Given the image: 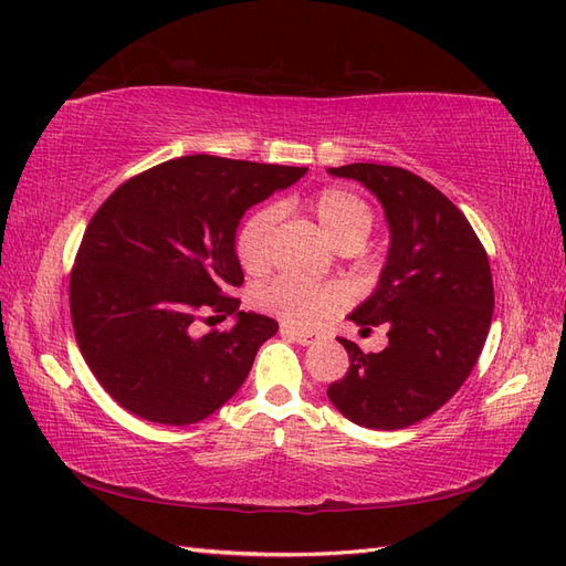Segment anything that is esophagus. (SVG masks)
<instances>
[{"instance_id":"1","label":"esophagus","mask_w":566,"mask_h":566,"mask_svg":"<svg viewBox=\"0 0 566 566\" xmlns=\"http://www.w3.org/2000/svg\"><path fill=\"white\" fill-rule=\"evenodd\" d=\"M282 337H289V339H294V342H298L301 346H308V344H315L317 339H321L323 335L321 332H313V329H296V327H292V325H282Z\"/></svg>"}]
</instances>
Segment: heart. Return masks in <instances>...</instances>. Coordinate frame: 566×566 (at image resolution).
I'll return each instance as SVG.
<instances>
[{
    "label": "heart",
    "instance_id": "b5f03b06",
    "mask_svg": "<svg viewBox=\"0 0 566 566\" xmlns=\"http://www.w3.org/2000/svg\"><path fill=\"white\" fill-rule=\"evenodd\" d=\"M308 208L317 224L339 249L358 245L370 234L375 214L368 202L349 188L327 186L308 198ZM277 224V210H255L239 229L234 249L241 268L249 274H263L270 268V241ZM255 303L265 313L298 327L321 325L346 303L339 284L277 277L255 292Z\"/></svg>",
    "mask_w": 566,
    "mask_h": 566
}]
</instances>
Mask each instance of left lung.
<instances>
[{
  "label": "left lung",
  "instance_id": "8db88e82",
  "mask_svg": "<svg viewBox=\"0 0 566 566\" xmlns=\"http://www.w3.org/2000/svg\"><path fill=\"white\" fill-rule=\"evenodd\" d=\"M327 171L364 184L389 224L378 289L349 315L364 329L387 325L389 344L364 354L339 337L352 364L327 397L356 426L407 428L452 399L483 352L495 308L488 253L454 202L413 171L370 163Z\"/></svg>",
  "mask_w": 566,
  "mask_h": 566
}]
</instances>
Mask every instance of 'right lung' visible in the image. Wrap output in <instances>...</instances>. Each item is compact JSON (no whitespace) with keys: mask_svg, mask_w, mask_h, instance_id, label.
Masks as SVG:
<instances>
[{"mask_svg":"<svg viewBox=\"0 0 566 566\" xmlns=\"http://www.w3.org/2000/svg\"><path fill=\"white\" fill-rule=\"evenodd\" d=\"M306 167L214 155L167 159L124 181L85 229L69 280L71 323L107 395L153 423L188 426L237 395L277 323L239 311L243 212ZM234 314L202 336L200 319Z\"/></svg>","mask_w":566,"mask_h":566,"instance_id":"add662e5","label":"right lung"}]
</instances>
